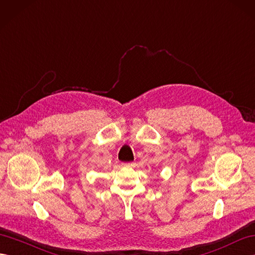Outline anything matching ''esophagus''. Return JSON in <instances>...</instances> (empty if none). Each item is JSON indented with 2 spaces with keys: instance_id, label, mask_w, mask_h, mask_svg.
Wrapping results in <instances>:
<instances>
[{
  "instance_id": "esophagus-1",
  "label": "esophagus",
  "mask_w": 255,
  "mask_h": 255,
  "mask_svg": "<svg viewBox=\"0 0 255 255\" xmlns=\"http://www.w3.org/2000/svg\"><path fill=\"white\" fill-rule=\"evenodd\" d=\"M121 165L124 166V167H129V166H132L133 164H132V163H122Z\"/></svg>"
}]
</instances>
